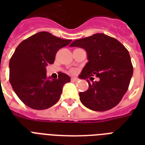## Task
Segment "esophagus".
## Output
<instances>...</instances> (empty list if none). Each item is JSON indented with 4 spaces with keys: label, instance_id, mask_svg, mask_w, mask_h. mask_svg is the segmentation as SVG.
Masks as SVG:
<instances>
[{
    "label": "esophagus",
    "instance_id": "34e87169",
    "mask_svg": "<svg viewBox=\"0 0 145 145\" xmlns=\"http://www.w3.org/2000/svg\"><path fill=\"white\" fill-rule=\"evenodd\" d=\"M71 81L72 82H77L78 80H79V79L78 78H77V77H71Z\"/></svg>",
    "mask_w": 145,
    "mask_h": 145
}]
</instances>
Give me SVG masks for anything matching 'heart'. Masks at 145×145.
Masks as SVG:
<instances>
[{
	"label": "heart",
	"instance_id": "1",
	"mask_svg": "<svg viewBox=\"0 0 145 145\" xmlns=\"http://www.w3.org/2000/svg\"><path fill=\"white\" fill-rule=\"evenodd\" d=\"M71 74H74L75 70H71Z\"/></svg>",
	"mask_w": 145,
	"mask_h": 145
}]
</instances>
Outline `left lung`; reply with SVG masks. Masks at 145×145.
Returning <instances> with one entry per match:
<instances>
[{
  "label": "left lung",
  "mask_w": 145,
  "mask_h": 145,
  "mask_svg": "<svg viewBox=\"0 0 145 145\" xmlns=\"http://www.w3.org/2000/svg\"><path fill=\"white\" fill-rule=\"evenodd\" d=\"M85 49L89 61L82 71L81 79L99 77V81L89 84L86 92L80 93V99L86 108L105 111L114 108L128 90L133 74L130 56L117 39L105 34H95L76 40L70 45Z\"/></svg>",
  "instance_id": "left-lung-1"
}]
</instances>
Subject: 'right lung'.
<instances>
[{
	"label": "right lung",
	"mask_w": 145,
	"mask_h": 145,
	"mask_svg": "<svg viewBox=\"0 0 145 145\" xmlns=\"http://www.w3.org/2000/svg\"><path fill=\"white\" fill-rule=\"evenodd\" d=\"M71 40H64L40 31L22 41L10 60V82L25 105L44 110L59 101L62 87L71 81L68 75L59 72L57 79L46 76V65L53 64L59 49Z\"/></svg>",
	"instance_id": "obj_1"
}]
</instances>
